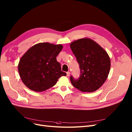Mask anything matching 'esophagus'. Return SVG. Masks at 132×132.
I'll return each mask as SVG.
<instances>
[{"instance_id": "obj_1", "label": "esophagus", "mask_w": 132, "mask_h": 132, "mask_svg": "<svg viewBox=\"0 0 132 132\" xmlns=\"http://www.w3.org/2000/svg\"><path fill=\"white\" fill-rule=\"evenodd\" d=\"M70 72H67V77H68V76H70Z\"/></svg>"}]
</instances>
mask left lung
<instances>
[{"mask_svg":"<svg viewBox=\"0 0 132 132\" xmlns=\"http://www.w3.org/2000/svg\"><path fill=\"white\" fill-rule=\"evenodd\" d=\"M80 68L78 79L70 80L82 92H93L101 87L108 77L110 60L107 52L96 42L88 38L73 41L70 45Z\"/></svg>","mask_w":132,"mask_h":132,"instance_id":"8db88e82","label":"left lung"}]
</instances>
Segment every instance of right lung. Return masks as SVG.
<instances>
[{
	"mask_svg": "<svg viewBox=\"0 0 132 132\" xmlns=\"http://www.w3.org/2000/svg\"><path fill=\"white\" fill-rule=\"evenodd\" d=\"M63 48L61 44L40 43L30 48L21 58L18 68L21 80L31 90L41 92L53 87L62 76L56 60Z\"/></svg>",
	"mask_w": 132,
	"mask_h": 132,
	"instance_id": "1",
	"label": "right lung"
}]
</instances>
